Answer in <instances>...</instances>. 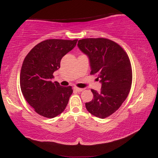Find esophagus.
Segmentation results:
<instances>
[{
    "label": "esophagus",
    "mask_w": 158,
    "mask_h": 158,
    "mask_svg": "<svg viewBox=\"0 0 158 158\" xmlns=\"http://www.w3.org/2000/svg\"><path fill=\"white\" fill-rule=\"evenodd\" d=\"M74 90H77V91L78 92H81L82 90H84V89H80V88H78V87H74Z\"/></svg>",
    "instance_id": "1"
}]
</instances>
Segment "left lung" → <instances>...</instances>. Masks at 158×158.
Instances as JSON below:
<instances>
[{"label":"left lung","instance_id":"left-lung-1","mask_svg":"<svg viewBox=\"0 0 158 158\" xmlns=\"http://www.w3.org/2000/svg\"><path fill=\"white\" fill-rule=\"evenodd\" d=\"M78 47L89 58L90 74L102 83L99 92L91 89L94 98L85 107L95 116L105 118L119 109L129 94L132 81L130 58L118 44L104 37L79 40Z\"/></svg>","mask_w":158,"mask_h":158}]
</instances>
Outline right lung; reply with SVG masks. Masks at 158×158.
<instances>
[{
    "instance_id": "add662e5",
    "label": "right lung",
    "mask_w": 158,
    "mask_h": 158,
    "mask_svg": "<svg viewBox=\"0 0 158 158\" xmlns=\"http://www.w3.org/2000/svg\"><path fill=\"white\" fill-rule=\"evenodd\" d=\"M78 40L49 39L35 45L21 66L20 87L26 100L40 116L52 118L65 110L73 92L52 82L62 58L76 46Z\"/></svg>"
}]
</instances>
